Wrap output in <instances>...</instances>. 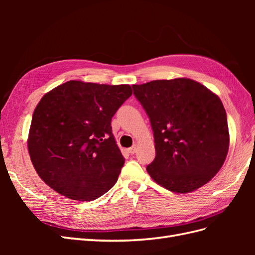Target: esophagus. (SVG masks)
Wrapping results in <instances>:
<instances>
[{"instance_id":"obj_1","label":"esophagus","mask_w":255,"mask_h":255,"mask_svg":"<svg viewBox=\"0 0 255 255\" xmlns=\"http://www.w3.org/2000/svg\"><path fill=\"white\" fill-rule=\"evenodd\" d=\"M136 149H137V146H136V144H134V145H132L130 146V148H128V153H130V154H134L135 152H136Z\"/></svg>"}]
</instances>
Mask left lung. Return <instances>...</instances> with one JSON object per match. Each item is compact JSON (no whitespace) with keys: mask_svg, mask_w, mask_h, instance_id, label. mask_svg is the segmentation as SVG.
<instances>
[{"mask_svg":"<svg viewBox=\"0 0 255 255\" xmlns=\"http://www.w3.org/2000/svg\"><path fill=\"white\" fill-rule=\"evenodd\" d=\"M149 116L156 155L146 171L164 188L187 194L210 182L227 158L230 143L221 100L190 79L133 85Z\"/></svg>","mask_w":255,"mask_h":255,"instance_id":"1","label":"left lung"}]
</instances>
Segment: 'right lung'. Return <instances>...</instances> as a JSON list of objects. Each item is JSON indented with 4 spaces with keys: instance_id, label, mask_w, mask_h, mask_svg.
Returning <instances> with one entry per match:
<instances>
[{
    "instance_id": "add662e5",
    "label": "right lung",
    "mask_w": 255,
    "mask_h": 255,
    "mask_svg": "<svg viewBox=\"0 0 255 255\" xmlns=\"http://www.w3.org/2000/svg\"><path fill=\"white\" fill-rule=\"evenodd\" d=\"M130 96L129 85L81 81L45 94L34 111L27 139L40 179L78 201H92L109 191L125 164L111 122Z\"/></svg>"
}]
</instances>
